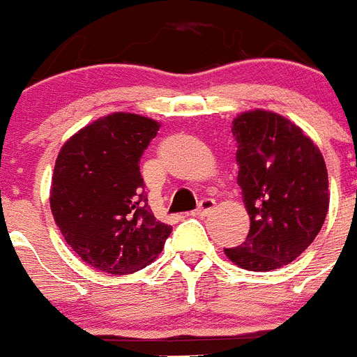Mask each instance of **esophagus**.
<instances>
[{
    "label": "esophagus",
    "instance_id": "1",
    "mask_svg": "<svg viewBox=\"0 0 357 357\" xmlns=\"http://www.w3.org/2000/svg\"><path fill=\"white\" fill-rule=\"evenodd\" d=\"M213 210H215L213 199H210V197L202 199V201L199 202L197 210H195V215H197V217H206V215H210Z\"/></svg>",
    "mask_w": 357,
    "mask_h": 357
}]
</instances>
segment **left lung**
Instances as JSON below:
<instances>
[{"label": "left lung", "instance_id": "left-lung-1", "mask_svg": "<svg viewBox=\"0 0 357 357\" xmlns=\"http://www.w3.org/2000/svg\"><path fill=\"white\" fill-rule=\"evenodd\" d=\"M231 133L250 229L245 242L224 252L245 271H275L303 255L322 229L329 210L326 162L297 124L274 112H243Z\"/></svg>", "mask_w": 357, "mask_h": 357}]
</instances>
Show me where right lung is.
<instances>
[{"label": "right lung", "instance_id": "obj_1", "mask_svg": "<svg viewBox=\"0 0 357 357\" xmlns=\"http://www.w3.org/2000/svg\"><path fill=\"white\" fill-rule=\"evenodd\" d=\"M160 123L115 112L82 128L54 162L50 204L76 255L107 274H133L162 252L172 227L147 206L140 156Z\"/></svg>", "mask_w": 357, "mask_h": 357}]
</instances>
